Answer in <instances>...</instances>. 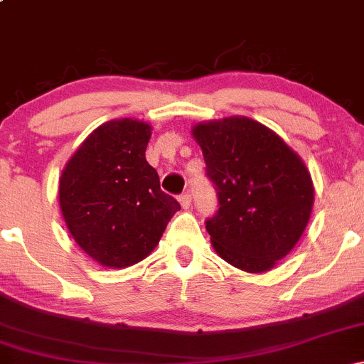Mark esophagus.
I'll return each mask as SVG.
<instances>
[{
  "label": "esophagus",
  "mask_w": 364,
  "mask_h": 364,
  "mask_svg": "<svg viewBox=\"0 0 364 364\" xmlns=\"http://www.w3.org/2000/svg\"><path fill=\"white\" fill-rule=\"evenodd\" d=\"M179 203H181V207L183 208H190V205H191V195L188 193H183V195H179Z\"/></svg>",
  "instance_id": "obj_1"
}]
</instances>
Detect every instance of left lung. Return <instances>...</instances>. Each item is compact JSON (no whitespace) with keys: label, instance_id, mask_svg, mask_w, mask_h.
I'll use <instances>...</instances> for the list:
<instances>
[{"label":"left lung","instance_id":"obj_1","mask_svg":"<svg viewBox=\"0 0 364 364\" xmlns=\"http://www.w3.org/2000/svg\"><path fill=\"white\" fill-rule=\"evenodd\" d=\"M219 210L205 220L223 260L250 274L270 270L310 220L315 190L301 157L258 121L232 116L195 124Z\"/></svg>","mask_w":364,"mask_h":364}]
</instances>
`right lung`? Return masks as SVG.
Segmentation results:
<instances>
[{"label":"right lung","mask_w":364,"mask_h":364,"mask_svg":"<svg viewBox=\"0 0 364 364\" xmlns=\"http://www.w3.org/2000/svg\"><path fill=\"white\" fill-rule=\"evenodd\" d=\"M150 124L112 119L95 128L60 178V207L70 235L92 260L124 269L154 252L181 205L161 190L145 159Z\"/></svg>","instance_id":"right-lung-1"}]
</instances>
